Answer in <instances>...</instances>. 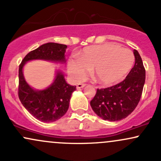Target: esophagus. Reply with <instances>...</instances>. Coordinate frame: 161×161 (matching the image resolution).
Returning a JSON list of instances; mask_svg holds the SVG:
<instances>
[{"label":"esophagus","mask_w":161,"mask_h":161,"mask_svg":"<svg viewBox=\"0 0 161 161\" xmlns=\"http://www.w3.org/2000/svg\"><path fill=\"white\" fill-rule=\"evenodd\" d=\"M86 86V84H85V83H79V84L77 85V88H82Z\"/></svg>","instance_id":"34e87169"}]
</instances>
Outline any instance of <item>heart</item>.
Here are the masks:
<instances>
[{"label": "heart", "instance_id": "1", "mask_svg": "<svg viewBox=\"0 0 161 161\" xmlns=\"http://www.w3.org/2000/svg\"><path fill=\"white\" fill-rule=\"evenodd\" d=\"M135 57L129 49L114 44L85 47L78 59H70L68 69L75 80L86 77L88 69H93L94 78L104 86L120 82L130 72Z\"/></svg>", "mask_w": 161, "mask_h": 161}]
</instances>
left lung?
Masks as SVG:
<instances>
[{
    "label": "left lung",
    "mask_w": 161,
    "mask_h": 161,
    "mask_svg": "<svg viewBox=\"0 0 161 161\" xmlns=\"http://www.w3.org/2000/svg\"><path fill=\"white\" fill-rule=\"evenodd\" d=\"M135 65L123 82L97 89L90 104L97 116L108 121H119L131 114L141 99L145 82V69L141 56L134 50Z\"/></svg>",
    "instance_id": "left-lung-1"
}]
</instances>
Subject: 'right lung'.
<instances>
[{
  "label": "right lung",
  "instance_id": "1",
  "mask_svg": "<svg viewBox=\"0 0 161 161\" xmlns=\"http://www.w3.org/2000/svg\"><path fill=\"white\" fill-rule=\"evenodd\" d=\"M67 46L62 44H44L25 55L19 66L18 96L24 108L38 120L51 123L61 118L69 108L72 93L76 86L67 84L64 75L57 72L52 84L46 89L36 91L25 82L23 74V66L32 60H45L66 62L65 51Z\"/></svg>",
  "mask_w": 161,
  "mask_h": 161
}]
</instances>
